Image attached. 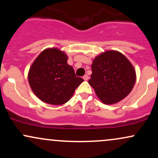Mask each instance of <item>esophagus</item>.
Listing matches in <instances>:
<instances>
[{
    "instance_id": "34e87169",
    "label": "esophagus",
    "mask_w": 158,
    "mask_h": 158,
    "mask_svg": "<svg viewBox=\"0 0 158 158\" xmlns=\"http://www.w3.org/2000/svg\"><path fill=\"white\" fill-rule=\"evenodd\" d=\"M88 79H89V77H88V75H85L84 77H83V79H84L85 81H87V80H88Z\"/></svg>"
}]
</instances>
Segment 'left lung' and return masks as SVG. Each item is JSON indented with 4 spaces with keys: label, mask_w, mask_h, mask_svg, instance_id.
I'll return each mask as SVG.
<instances>
[{
    "label": "left lung",
    "mask_w": 158,
    "mask_h": 158,
    "mask_svg": "<svg viewBox=\"0 0 158 158\" xmlns=\"http://www.w3.org/2000/svg\"><path fill=\"white\" fill-rule=\"evenodd\" d=\"M88 81L97 97L105 104H114L127 97L136 81V73L121 52L108 50L94 59Z\"/></svg>",
    "instance_id": "left-lung-1"
}]
</instances>
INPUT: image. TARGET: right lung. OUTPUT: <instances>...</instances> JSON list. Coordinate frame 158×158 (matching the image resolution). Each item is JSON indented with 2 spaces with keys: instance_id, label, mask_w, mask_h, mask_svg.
I'll return each instance as SVG.
<instances>
[{
  "instance_id": "add662e5",
  "label": "right lung",
  "mask_w": 158,
  "mask_h": 158,
  "mask_svg": "<svg viewBox=\"0 0 158 158\" xmlns=\"http://www.w3.org/2000/svg\"><path fill=\"white\" fill-rule=\"evenodd\" d=\"M68 56L57 48L43 50L32 63L28 81L33 93L43 102L63 105L70 100L83 79L67 62Z\"/></svg>"
}]
</instances>
